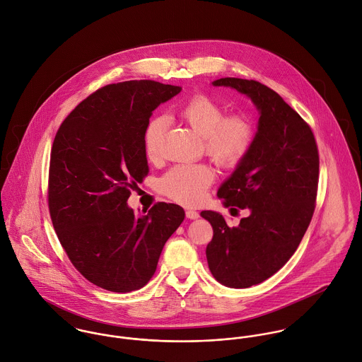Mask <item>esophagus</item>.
Instances as JSON below:
<instances>
[{
	"label": "esophagus",
	"mask_w": 362,
	"mask_h": 362,
	"mask_svg": "<svg viewBox=\"0 0 362 362\" xmlns=\"http://www.w3.org/2000/svg\"><path fill=\"white\" fill-rule=\"evenodd\" d=\"M185 216L187 218H191V220H197L199 217V213L197 210H187L185 211Z\"/></svg>",
	"instance_id": "obj_1"
}]
</instances>
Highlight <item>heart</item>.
Instances as JSON below:
<instances>
[{
	"mask_svg": "<svg viewBox=\"0 0 362 362\" xmlns=\"http://www.w3.org/2000/svg\"><path fill=\"white\" fill-rule=\"evenodd\" d=\"M178 115L202 136L205 152L223 167L238 165L251 152L255 142V125L245 114H227L206 95H195L181 105ZM165 121L153 117L144 129L145 155L155 161L163 151ZM214 181V171L205 164H178L158 180V191L173 201L194 206L205 199Z\"/></svg>",
	"mask_w": 362,
	"mask_h": 362,
	"instance_id": "heart-1",
	"label": "heart"
}]
</instances>
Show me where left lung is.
I'll use <instances>...</instances> for the list:
<instances>
[{
  "mask_svg": "<svg viewBox=\"0 0 362 362\" xmlns=\"http://www.w3.org/2000/svg\"><path fill=\"white\" fill-rule=\"evenodd\" d=\"M213 85L247 95L260 112L251 152L217 192L224 206L251 214L228 227L220 213H201L213 227L206 247L213 277L247 288L273 276L297 251L316 205L319 152L310 125L270 88L240 78Z\"/></svg>",
  "mask_w": 362,
  "mask_h": 362,
  "instance_id": "left-lung-1",
  "label": "left lung"
}]
</instances>
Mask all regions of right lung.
<instances>
[{
  "mask_svg": "<svg viewBox=\"0 0 362 362\" xmlns=\"http://www.w3.org/2000/svg\"><path fill=\"white\" fill-rule=\"evenodd\" d=\"M180 92L155 81L107 85L78 104L55 134L47 189L52 226L75 269L104 290L146 286L184 221V209L174 204L157 202L145 216L127 205L149 174L145 125Z\"/></svg>",
  "mask_w": 362,
  "mask_h": 362,
  "instance_id": "add662e5",
  "label": "right lung"
}]
</instances>
